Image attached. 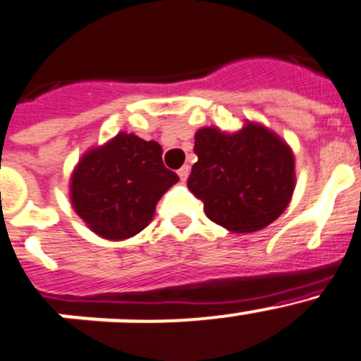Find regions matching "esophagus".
<instances>
[{"label": "esophagus", "instance_id": "esophagus-1", "mask_svg": "<svg viewBox=\"0 0 361 361\" xmlns=\"http://www.w3.org/2000/svg\"><path fill=\"white\" fill-rule=\"evenodd\" d=\"M188 173H190V167H188V165H183V167H181L180 171H178V176H180L181 181H187Z\"/></svg>", "mask_w": 361, "mask_h": 361}]
</instances>
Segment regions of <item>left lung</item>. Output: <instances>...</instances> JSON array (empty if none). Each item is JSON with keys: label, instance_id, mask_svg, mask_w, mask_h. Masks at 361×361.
<instances>
[{"label": "left lung", "instance_id": "8db88e82", "mask_svg": "<svg viewBox=\"0 0 361 361\" xmlns=\"http://www.w3.org/2000/svg\"><path fill=\"white\" fill-rule=\"evenodd\" d=\"M194 140L197 161L187 185L210 221L250 233L284 212L295 190V157L281 136L246 122L235 133L201 128Z\"/></svg>", "mask_w": 361, "mask_h": 361}]
</instances>
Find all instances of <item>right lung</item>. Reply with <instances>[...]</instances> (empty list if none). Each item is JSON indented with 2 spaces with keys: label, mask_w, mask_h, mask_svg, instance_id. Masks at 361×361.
I'll list each match as a JSON object with an SVG mask.
<instances>
[{
  "label": "right lung",
  "mask_w": 361,
  "mask_h": 361,
  "mask_svg": "<svg viewBox=\"0 0 361 361\" xmlns=\"http://www.w3.org/2000/svg\"><path fill=\"white\" fill-rule=\"evenodd\" d=\"M178 180L164 165L158 142L118 133L84 152L71 174L70 200L92 232L122 241L151 223L157 203Z\"/></svg>",
  "instance_id": "obj_1"
}]
</instances>
